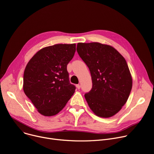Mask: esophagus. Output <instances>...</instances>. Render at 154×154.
<instances>
[{
  "label": "esophagus",
  "instance_id": "esophagus-1",
  "mask_svg": "<svg viewBox=\"0 0 154 154\" xmlns=\"http://www.w3.org/2000/svg\"><path fill=\"white\" fill-rule=\"evenodd\" d=\"M76 88H77V89H80V88H81V86H80L79 85H76Z\"/></svg>",
  "mask_w": 154,
  "mask_h": 154
}]
</instances>
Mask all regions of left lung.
<instances>
[{"label":"left lung","mask_w":154,"mask_h":154,"mask_svg":"<svg viewBox=\"0 0 154 154\" xmlns=\"http://www.w3.org/2000/svg\"><path fill=\"white\" fill-rule=\"evenodd\" d=\"M77 52L88 66L92 88L85 97L98 116L109 118L126 103L133 85L125 58L113 47L99 42L77 44Z\"/></svg>","instance_id":"left-lung-1"}]
</instances>
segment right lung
Instances as JSON below:
<instances>
[{
    "label": "right lung",
    "instance_id": "obj_1",
    "mask_svg": "<svg viewBox=\"0 0 154 154\" xmlns=\"http://www.w3.org/2000/svg\"><path fill=\"white\" fill-rule=\"evenodd\" d=\"M76 44H55L39 51L26 66L23 91L39 113L57 115L75 93L66 66L73 58Z\"/></svg>",
    "mask_w": 154,
    "mask_h": 154
}]
</instances>
